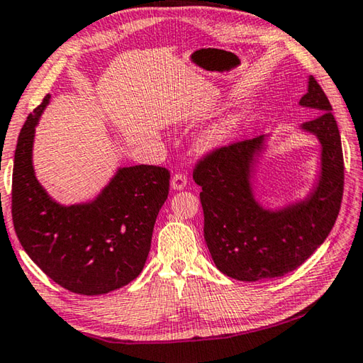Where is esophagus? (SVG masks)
Masks as SVG:
<instances>
[{
    "label": "esophagus",
    "instance_id": "obj_1",
    "mask_svg": "<svg viewBox=\"0 0 363 363\" xmlns=\"http://www.w3.org/2000/svg\"><path fill=\"white\" fill-rule=\"evenodd\" d=\"M186 183H188V180L183 174H174V177H172V180H170V185L175 189V191H180V189L186 188Z\"/></svg>",
    "mask_w": 363,
    "mask_h": 363
}]
</instances>
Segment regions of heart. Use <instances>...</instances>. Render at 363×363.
Here are the masks:
<instances>
[{
	"instance_id": "1",
	"label": "heart",
	"mask_w": 363,
	"mask_h": 363,
	"mask_svg": "<svg viewBox=\"0 0 363 363\" xmlns=\"http://www.w3.org/2000/svg\"><path fill=\"white\" fill-rule=\"evenodd\" d=\"M234 124H236V121L233 118H225L221 119L220 123H217L215 125H212L211 129H208L204 135L199 138V146L201 150H213L220 146L221 143H225L228 138L233 135L234 132Z\"/></svg>"
}]
</instances>
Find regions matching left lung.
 I'll list each match as a JSON object with an SVG mask.
<instances>
[{"label":"left lung","mask_w":363,"mask_h":363,"mask_svg":"<svg viewBox=\"0 0 363 363\" xmlns=\"http://www.w3.org/2000/svg\"><path fill=\"white\" fill-rule=\"evenodd\" d=\"M300 105L315 116L301 130L322 146L319 180L303 201L269 211L255 199L250 178L264 135L221 146L196 164L204 239L215 266L228 277L255 282L295 271L323 244L338 217L345 186L341 137L332 105L313 76Z\"/></svg>","instance_id":"8db88e82"}]
</instances>
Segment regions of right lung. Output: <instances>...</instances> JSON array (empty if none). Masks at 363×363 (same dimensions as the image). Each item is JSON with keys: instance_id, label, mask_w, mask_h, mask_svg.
Segmentation results:
<instances>
[{"instance_id": "right-lung-1", "label": "right lung", "mask_w": 363, "mask_h": 363, "mask_svg": "<svg viewBox=\"0 0 363 363\" xmlns=\"http://www.w3.org/2000/svg\"><path fill=\"white\" fill-rule=\"evenodd\" d=\"M46 95L25 121L12 170V223L28 257L55 284L79 295H104L142 272L152 228L169 194L170 172L121 167L91 202L62 206L36 180L31 151Z\"/></svg>"}]
</instances>
